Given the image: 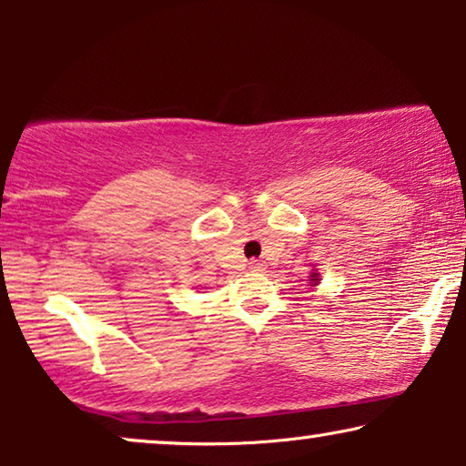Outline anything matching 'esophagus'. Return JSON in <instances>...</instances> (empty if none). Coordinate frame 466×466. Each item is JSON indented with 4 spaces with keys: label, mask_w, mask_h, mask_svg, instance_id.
Instances as JSON below:
<instances>
[{
    "label": "esophagus",
    "mask_w": 466,
    "mask_h": 466,
    "mask_svg": "<svg viewBox=\"0 0 466 466\" xmlns=\"http://www.w3.org/2000/svg\"><path fill=\"white\" fill-rule=\"evenodd\" d=\"M248 268H251L253 272H258V270H264V264H261L259 259H251L248 261Z\"/></svg>",
    "instance_id": "obj_1"
}]
</instances>
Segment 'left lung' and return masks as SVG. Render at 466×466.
<instances>
[{"instance_id":"1","label":"left lung","mask_w":466,"mask_h":466,"mask_svg":"<svg viewBox=\"0 0 466 466\" xmlns=\"http://www.w3.org/2000/svg\"><path fill=\"white\" fill-rule=\"evenodd\" d=\"M308 280H310V285H308V287H310V289H312V287H317L320 283L319 270H314V268H312V272H310V277H308Z\"/></svg>"}]
</instances>
